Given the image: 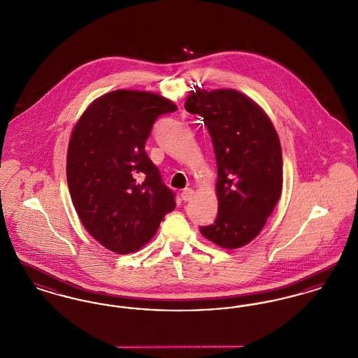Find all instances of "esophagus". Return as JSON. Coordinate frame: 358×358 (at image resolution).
Listing matches in <instances>:
<instances>
[{
	"label": "esophagus",
	"mask_w": 358,
	"mask_h": 358,
	"mask_svg": "<svg viewBox=\"0 0 358 358\" xmlns=\"http://www.w3.org/2000/svg\"><path fill=\"white\" fill-rule=\"evenodd\" d=\"M193 196H194V192H193V189H190V187H187V189H184V190L181 192V199H182L184 201H190V200L193 199Z\"/></svg>",
	"instance_id": "1"
}]
</instances>
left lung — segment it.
I'll use <instances>...</instances> for the list:
<instances>
[{
  "mask_svg": "<svg viewBox=\"0 0 358 358\" xmlns=\"http://www.w3.org/2000/svg\"><path fill=\"white\" fill-rule=\"evenodd\" d=\"M185 108L204 120L217 162L219 212L200 232L222 248H240L260 234L280 197L279 136L267 114L236 90L199 88Z\"/></svg>",
  "mask_w": 358,
  "mask_h": 358,
  "instance_id": "obj_1",
  "label": "left lung"
}]
</instances>
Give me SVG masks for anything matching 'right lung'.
Instances as JSON below:
<instances>
[{
    "instance_id": "1",
    "label": "right lung",
    "mask_w": 358,
    "mask_h": 358,
    "mask_svg": "<svg viewBox=\"0 0 358 358\" xmlns=\"http://www.w3.org/2000/svg\"><path fill=\"white\" fill-rule=\"evenodd\" d=\"M176 110L153 92L117 90L91 103L73 127L69 194L88 234L113 252L143 247L176 208L174 192L145 152L154 122Z\"/></svg>"
}]
</instances>
